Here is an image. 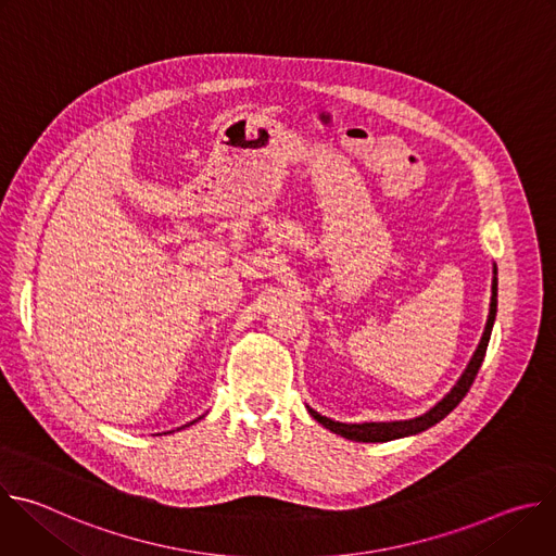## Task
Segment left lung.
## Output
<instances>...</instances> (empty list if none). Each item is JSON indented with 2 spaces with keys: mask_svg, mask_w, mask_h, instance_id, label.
<instances>
[{
  "mask_svg": "<svg viewBox=\"0 0 556 556\" xmlns=\"http://www.w3.org/2000/svg\"><path fill=\"white\" fill-rule=\"evenodd\" d=\"M495 316H497V266L493 264V283H491V307H489V319L480 339L478 350L472 352L466 369L462 371V376L457 378V382L451 387V391L444 395L440 403H435L427 414L412 418V420H393V422H363V425H348V422H337L332 418L321 416L319 412H314L312 407H307V414L324 425L326 429H330L332 433L354 440V442H389V440H399V438H407V435H416L427 431L429 427L438 425L440 420H444L466 395V391L470 389L475 376H478L489 341H491V332H493V324H495Z\"/></svg>",
  "mask_w": 556,
  "mask_h": 556,
  "instance_id": "8db88e82",
  "label": "left lung"
}]
</instances>
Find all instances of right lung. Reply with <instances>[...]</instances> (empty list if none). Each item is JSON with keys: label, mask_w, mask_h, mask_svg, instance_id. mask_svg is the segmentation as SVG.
Listing matches in <instances>:
<instances>
[{"label": "right lung", "mask_w": 556, "mask_h": 556, "mask_svg": "<svg viewBox=\"0 0 556 556\" xmlns=\"http://www.w3.org/2000/svg\"><path fill=\"white\" fill-rule=\"evenodd\" d=\"M198 420H200V418H198ZM198 420H193V422H198ZM193 422H189V425H185V427H191ZM185 427H180V429H185Z\"/></svg>", "instance_id": "right-lung-1"}]
</instances>
